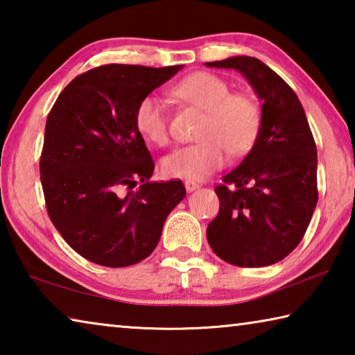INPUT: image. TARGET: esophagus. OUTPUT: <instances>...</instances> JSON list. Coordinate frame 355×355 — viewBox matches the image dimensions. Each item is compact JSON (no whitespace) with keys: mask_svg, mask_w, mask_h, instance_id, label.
Listing matches in <instances>:
<instances>
[{"mask_svg":"<svg viewBox=\"0 0 355 355\" xmlns=\"http://www.w3.org/2000/svg\"><path fill=\"white\" fill-rule=\"evenodd\" d=\"M184 188H186V191H188V192H192V191L199 189L200 186L197 184L196 182H191V180H186V182H184Z\"/></svg>","mask_w":355,"mask_h":355,"instance_id":"esophagus-1","label":"esophagus"}]
</instances>
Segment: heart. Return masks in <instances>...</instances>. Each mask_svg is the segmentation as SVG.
Here are the masks:
<instances>
[{"mask_svg": "<svg viewBox=\"0 0 355 355\" xmlns=\"http://www.w3.org/2000/svg\"><path fill=\"white\" fill-rule=\"evenodd\" d=\"M230 84L208 71H196L172 87V95L186 105L205 111L199 142L173 150L161 161L164 175L203 180L220 169L233 155H244L254 146L261 127V111L245 94H230ZM135 127L153 146L169 142L167 112L163 100L147 95L136 106Z\"/></svg>", "mask_w": 355, "mask_h": 355, "instance_id": "b5f03b06", "label": "heart"}]
</instances>
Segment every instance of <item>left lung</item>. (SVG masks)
Segmentation results:
<instances>
[{"mask_svg":"<svg viewBox=\"0 0 355 355\" xmlns=\"http://www.w3.org/2000/svg\"><path fill=\"white\" fill-rule=\"evenodd\" d=\"M205 65L238 70L263 101L254 147L214 188L220 205L207 228L208 243L235 266H269L297 248L313 216V135L297 95L260 59L235 56Z\"/></svg>","mask_w":355,"mask_h":355,"instance_id":"8db88e82","label":"left lung"}]
</instances>
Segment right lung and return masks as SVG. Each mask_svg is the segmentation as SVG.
Segmentation results:
<instances>
[{"instance_id":"1","label":"right lung","mask_w":355,"mask_h":355,"mask_svg":"<svg viewBox=\"0 0 355 355\" xmlns=\"http://www.w3.org/2000/svg\"><path fill=\"white\" fill-rule=\"evenodd\" d=\"M182 67L100 65L67 84L48 114L40 156L46 211L89 261L107 268L142 261L184 199L180 180L148 182L155 163L135 127L137 103Z\"/></svg>"}]
</instances>
